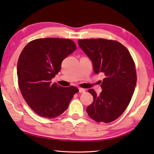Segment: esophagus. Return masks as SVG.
Segmentation results:
<instances>
[{
  "mask_svg": "<svg viewBox=\"0 0 154 154\" xmlns=\"http://www.w3.org/2000/svg\"><path fill=\"white\" fill-rule=\"evenodd\" d=\"M79 93H84L85 92V89H83V88H79Z\"/></svg>",
  "mask_w": 154,
  "mask_h": 154,
  "instance_id": "esophagus-1",
  "label": "esophagus"
}]
</instances>
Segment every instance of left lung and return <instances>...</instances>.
I'll return each instance as SVG.
<instances>
[{"instance_id": "left-lung-1", "label": "left lung", "mask_w": 154, "mask_h": 154, "mask_svg": "<svg viewBox=\"0 0 154 154\" xmlns=\"http://www.w3.org/2000/svg\"><path fill=\"white\" fill-rule=\"evenodd\" d=\"M78 43L92 61L94 73L105 76L100 94L93 89L88 91L93 102L87 112L97 122H112L122 115L134 94L137 81L134 61L127 48L115 40L84 39Z\"/></svg>"}]
</instances>
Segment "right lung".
I'll list each match as a JSON object with an SVG mask.
<instances>
[{
	"mask_svg": "<svg viewBox=\"0 0 154 154\" xmlns=\"http://www.w3.org/2000/svg\"><path fill=\"white\" fill-rule=\"evenodd\" d=\"M69 39L48 38L32 40L20 55L17 65L18 86L22 97L38 115L54 119L68 108L79 89L51 83L61 62L76 50Z\"/></svg>",
	"mask_w": 154,
	"mask_h": 154,
	"instance_id": "add662e5",
	"label": "right lung"
}]
</instances>
